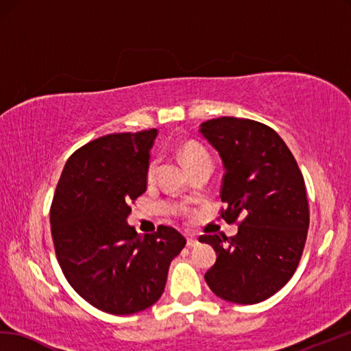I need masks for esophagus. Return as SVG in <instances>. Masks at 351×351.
Here are the masks:
<instances>
[{
	"mask_svg": "<svg viewBox=\"0 0 351 351\" xmlns=\"http://www.w3.org/2000/svg\"><path fill=\"white\" fill-rule=\"evenodd\" d=\"M197 243H199L197 238H194V236H186V247L193 248V247L197 245Z\"/></svg>",
	"mask_w": 351,
	"mask_h": 351,
	"instance_id": "esophagus-1",
	"label": "esophagus"
}]
</instances>
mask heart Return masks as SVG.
<instances>
[{
  "mask_svg": "<svg viewBox=\"0 0 351 351\" xmlns=\"http://www.w3.org/2000/svg\"><path fill=\"white\" fill-rule=\"evenodd\" d=\"M181 157L184 162L190 170L197 167L203 162H210V157L206 149H203L202 146L195 143H185L181 148ZM160 169V157H154L148 162V167H146V179L148 181H154ZM166 209H169L172 214H181L184 213V206L181 205H167Z\"/></svg>",
  "mask_w": 351,
  "mask_h": 351,
  "instance_id": "1",
  "label": "heart"
}]
</instances>
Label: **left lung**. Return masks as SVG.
<instances>
[{
    "label": "left lung",
    "mask_w": 351,
    "mask_h": 351,
    "mask_svg": "<svg viewBox=\"0 0 351 351\" xmlns=\"http://www.w3.org/2000/svg\"><path fill=\"white\" fill-rule=\"evenodd\" d=\"M199 132L224 166L221 218L239 221L232 238H199L217 252L205 280L218 298L258 304L286 286L302 257L309 227L304 176L287 145L262 122L223 117Z\"/></svg>",
    "instance_id": "left-lung-1"
}]
</instances>
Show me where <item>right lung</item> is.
<instances>
[{
	"mask_svg": "<svg viewBox=\"0 0 351 351\" xmlns=\"http://www.w3.org/2000/svg\"><path fill=\"white\" fill-rule=\"evenodd\" d=\"M157 130L95 138L65 162L51 206L55 254L70 286L104 313L149 308L165 291L170 262L185 247L173 227L137 234L130 203L146 191Z\"/></svg>",
	"mask_w": 351,
	"mask_h": 351,
	"instance_id": "add662e5",
	"label": "right lung"
}]
</instances>
